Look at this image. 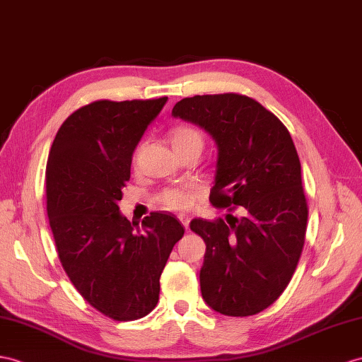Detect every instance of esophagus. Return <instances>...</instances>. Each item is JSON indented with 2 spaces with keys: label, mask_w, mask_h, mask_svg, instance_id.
<instances>
[{
  "label": "esophagus",
  "mask_w": 362,
  "mask_h": 362,
  "mask_svg": "<svg viewBox=\"0 0 362 362\" xmlns=\"http://www.w3.org/2000/svg\"><path fill=\"white\" fill-rule=\"evenodd\" d=\"M178 219L181 221V224L186 227V230H189V224H190V218L187 215H180Z\"/></svg>",
  "instance_id": "obj_1"
}]
</instances>
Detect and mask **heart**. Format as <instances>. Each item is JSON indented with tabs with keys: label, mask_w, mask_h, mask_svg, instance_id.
Segmentation results:
<instances>
[{
	"label": "heart",
	"mask_w": 362,
	"mask_h": 362,
	"mask_svg": "<svg viewBox=\"0 0 362 362\" xmlns=\"http://www.w3.org/2000/svg\"><path fill=\"white\" fill-rule=\"evenodd\" d=\"M202 143H204V138H202V134L192 126H180L173 130L172 134V146L176 151H182V148H189V147H197L202 148ZM141 148V147H139ZM139 148L135 153V163L138 160V153ZM197 199V193L189 189H181V187H169L164 189L160 195H158V202L167 209V210H187L193 204H195Z\"/></svg>",
	"instance_id": "1"
}]
</instances>
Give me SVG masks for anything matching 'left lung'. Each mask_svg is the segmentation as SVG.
I'll return each instance as SVG.
<instances>
[{"label": "left lung", "mask_w": 362, "mask_h": 362, "mask_svg": "<svg viewBox=\"0 0 362 362\" xmlns=\"http://www.w3.org/2000/svg\"><path fill=\"white\" fill-rule=\"evenodd\" d=\"M172 115L209 132L218 146L211 204L243 210L241 218L190 223L206 243L202 298L227 316L257 315L288 286L305 241L308 207L293 139L270 110L240 93L195 95Z\"/></svg>", "instance_id": "1"}]
</instances>
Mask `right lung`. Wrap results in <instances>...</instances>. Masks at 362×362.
Segmentation results:
<instances>
[{
	"instance_id": "add662e5",
	"label": "right lung",
	"mask_w": 362,
	"mask_h": 362,
	"mask_svg": "<svg viewBox=\"0 0 362 362\" xmlns=\"http://www.w3.org/2000/svg\"><path fill=\"white\" fill-rule=\"evenodd\" d=\"M167 96L100 100L59 127L46 167L47 216L58 258L87 303L115 321H135L160 299V276L184 227L152 211L141 226L119 214L132 155Z\"/></svg>"
}]
</instances>
